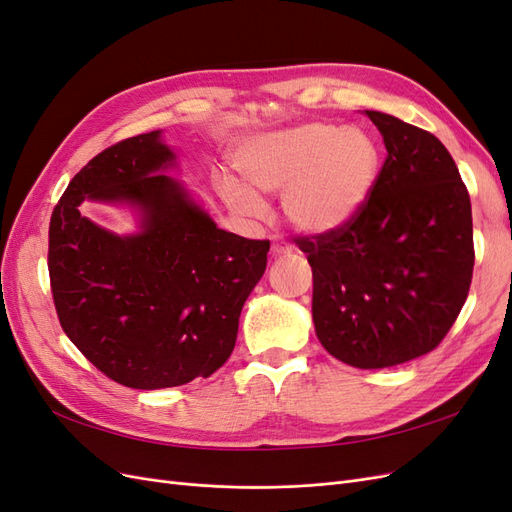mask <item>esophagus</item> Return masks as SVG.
<instances>
[{
  "mask_svg": "<svg viewBox=\"0 0 512 512\" xmlns=\"http://www.w3.org/2000/svg\"><path fill=\"white\" fill-rule=\"evenodd\" d=\"M271 252L273 256H286L292 252V245L286 243L284 239H273V245H271Z\"/></svg>",
  "mask_w": 512,
  "mask_h": 512,
  "instance_id": "34e87169",
  "label": "esophagus"
}]
</instances>
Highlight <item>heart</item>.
I'll return each instance as SVG.
<instances>
[{"label":"heart","mask_w":512,"mask_h":512,"mask_svg":"<svg viewBox=\"0 0 512 512\" xmlns=\"http://www.w3.org/2000/svg\"><path fill=\"white\" fill-rule=\"evenodd\" d=\"M237 166L256 190L284 192V215L294 228L329 235L367 205L380 173V149L363 130L305 123L245 147ZM220 192L239 213L265 215L262 198L237 179L224 177Z\"/></svg>","instance_id":"1"}]
</instances>
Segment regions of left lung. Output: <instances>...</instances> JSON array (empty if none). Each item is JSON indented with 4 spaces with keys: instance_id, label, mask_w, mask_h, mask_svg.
Masks as SVG:
<instances>
[{
    "instance_id": "obj_1",
    "label": "left lung",
    "mask_w": 512,
    "mask_h": 512,
    "mask_svg": "<svg viewBox=\"0 0 512 512\" xmlns=\"http://www.w3.org/2000/svg\"><path fill=\"white\" fill-rule=\"evenodd\" d=\"M386 156L367 205L342 230L299 235L314 277L320 344L359 369L408 363L440 346L468 299L472 207L436 136L365 111Z\"/></svg>"
}]
</instances>
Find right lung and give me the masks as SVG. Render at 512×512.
I'll list each match as a JSON object with an SVG mask.
<instances>
[{"label": "right lung", "instance_id": "add662e5", "mask_svg": "<svg viewBox=\"0 0 512 512\" xmlns=\"http://www.w3.org/2000/svg\"><path fill=\"white\" fill-rule=\"evenodd\" d=\"M160 132L106 147L72 177L49 226V277L61 329L106 378L168 389L209 378L232 354L245 299L267 269V239L213 224L160 170ZM85 197L144 209V232L113 236L78 211Z\"/></svg>", "mask_w": 512, "mask_h": 512}]
</instances>
